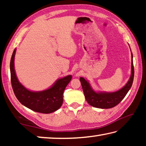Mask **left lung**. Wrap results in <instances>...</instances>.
I'll return each mask as SVG.
<instances>
[{
	"mask_svg": "<svg viewBox=\"0 0 146 146\" xmlns=\"http://www.w3.org/2000/svg\"><path fill=\"white\" fill-rule=\"evenodd\" d=\"M134 78V67L133 62V54L131 53V71L129 80L125 85L119 90L114 92L95 91L91 87L90 83L84 78L80 77L83 92L86 100L91 106L101 109H109L115 107L122 100L128 91L131 88Z\"/></svg>",
	"mask_w": 146,
	"mask_h": 146,
	"instance_id": "left-lung-1",
	"label": "left lung"
}]
</instances>
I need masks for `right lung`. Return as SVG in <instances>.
I'll list each match as a JSON object with an SVG mask.
<instances>
[{"mask_svg": "<svg viewBox=\"0 0 146 146\" xmlns=\"http://www.w3.org/2000/svg\"><path fill=\"white\" fill-rule=\"evenodd\" d=\"M16 48L14 49L10 61L11 82L15 95L19 101L35 112L51 113L56 111L63 103V93L71 80L72 76L69 75L58 78L48 89L40 91H31L22 84L17 78L15 70V55Z\"/></svg>", "mask_w": 146, "mask_h": 146, "instance_id": "obj_1", "label": "right lung"}]
</instances>
